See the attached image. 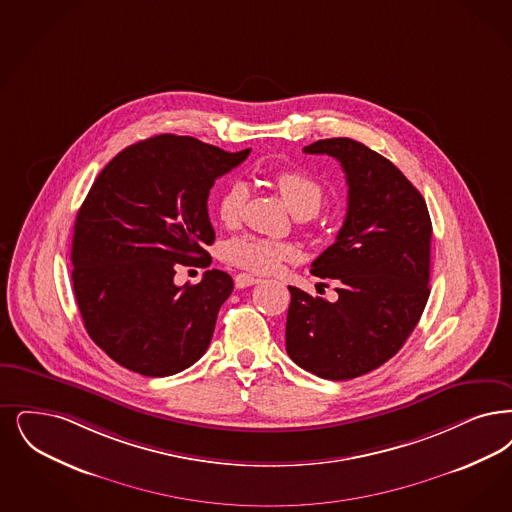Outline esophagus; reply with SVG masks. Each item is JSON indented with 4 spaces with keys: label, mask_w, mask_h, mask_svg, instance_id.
Returning a JSON list of instances; mask_svg holds the SVG:
<instances>
[{
    "label": "esophagus",
    "mask_w": 512,
    "mask_h": 512,
    "mask_svg": "<svg viewBox=\"0 0 512 512\" xmlns=\"http://www.w3.org/2000/svg\"><path fill=\"white\" fill-rule=\"evenodd\" d=\"M234 282H236V287H238V289H244V287L255 286V284H259L261 280H259V278H255V276H251V274L242 272V274H238V276L234 278Z\"/></svg>",
    "instance_id": "obj_1"
}]
</instances>
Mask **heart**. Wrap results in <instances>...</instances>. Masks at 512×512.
<instances>
[{
	"label": "heart",
	"instance_id": "b5f03b06",
	"mask_svg": "<svg viewBox=\"0 0 512 512\" xmlns=\"http://www.w3.org/2000/svg\"><path fill=\"white\" fill-rule=\"evenodd\" d=\"M276 186L295 215L314 217L328 198V190L320 179L301 169H286L276 175ZM247 200V186L242 181H230L217 198V213L225 225H236L242 219ZM295 247L284 242H272L259 236L244 234L226 242L225 259L232 265L251 272H272L282 261L295 257Z\"/></svg>",
	"mask_w": 512,
	"mask_h": 512
}]
</instances>
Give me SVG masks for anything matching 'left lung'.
Masks as SVG:
<instances>
[{"instance_id": "1", "label": "left lung", "mask_w": 512, "mask_h": 512, "mask_svg": "<svg viewBox=\"0 0 512 512\" xmlns=\"http://www.w3.org/2000/svg\"><path fill=\"white\" fill-rule=\"evenodd\" d=\"M335 158L348 184L345 223L310 272L337 282L335 303L289 286L286 350L310 373L345 381L383 366L417 326L430 280L429 209L406 175L348 137L303 148Z\"/></svg>"}]
</instances>
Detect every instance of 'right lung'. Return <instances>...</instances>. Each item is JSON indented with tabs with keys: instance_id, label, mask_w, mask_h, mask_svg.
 Here are the masks:
<instances>
[{
	"instance_id": "1",
	"label": "right lung",
	"mask_w": 512,
	"mask_h": 512,
	"mask_svg": "<svg viewBox=\"0 0 512 512\" xmlns=\"http://www.w3.org/2000/svg\"><path fill=\"white\" fill-rule=\"evenodd\" d=\"M247 156L164 133L123 148L95 179L74 225L72 284L89 337L123 368L167 377L204 356L234 282L217 268L196 286L173 278L211 263L209 190Z\"/></svg>"
}]
</instances>
